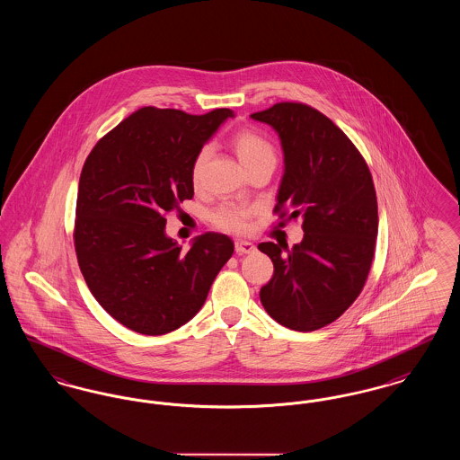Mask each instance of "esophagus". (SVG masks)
<instances>
[{
    "mask_svg": "<svg viewBox=\"0 0 460 460\" xmlns=\"http://www.w3.org/2000/svg\"><path fill=\"white\" fill-rule=\"evenodd\" d=\"M234 250H236L238 255H246V253H253L257 248H255V244L250 243V241H236V243H234Z\"/></svg>",
    "mask_w": 460,
    "mask_h": 460,
    "instance_id": "1",
    "label": "esophagus"
}]
</instances>
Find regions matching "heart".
<instances>
[{
	"instance_id": "heart-1",
	"label": "heart",
	"mask_w": 460,
	"mask_h": 460,
	"mask_svg": "<svg viewBox=\"0 0 460 460\" xmlns=\"http://www.w3.org/2000/svg\"><path fill=\"white\" fill-rule=\"evenodd\" d=\"M233 150L238 155L241 164L246 167V171L263 160H276V150L270 145L269 139H265L262 134L252 129H241L231 137ZM210 156V148L203 146L198 150L191 164V182L198 188L203 179V171L207 165V160ZM255 207L238 203V201H226L219 205L212 212V224L219 231L231 233V234H246L250 231V224L255 216Z\"/></svg>"
}]
</instances>
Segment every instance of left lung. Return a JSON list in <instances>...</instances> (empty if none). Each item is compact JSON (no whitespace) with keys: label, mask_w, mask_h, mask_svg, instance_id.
<instances>
[{"label":"left lung","mask_w":460,"mask_h":460,"mask_svg":"<svg viewBox=\"0 0 460 460\" xmlns=\"http://www.w3.org/2000/svg\"><path fill=\"white\" fill-rule=\"evenodd\" d=\"M279 134L285 175L274 214L302 217L304 240L261 243L274 263L261 302L285 328L315 331L357 300L371 270L377 199L369 167L349 136L319 110L283 102L252 113Z\"/></svg>","instance_id":"obj_1"}]
</instances>
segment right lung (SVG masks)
Listing matches in <instances>:
<instances>
[{"instance_id":"1","label":"right lung","mask_w":460,"mask_h":460,"mask_svg":"<svg viewBox=\"0 0 460 460\" xmlns=\"http://www.w3.org/2000/svg\"><path fill=\"white\" fill-rule=\"evenodd\" d=\"M227 117L233 110L145 107L107 132L84 162L77 262L96 302L139 334H165L193 319L234 252L219 233L198 236L190 252L165 234V214L195 195V155Z\"/></svg>"}]
</instances>
